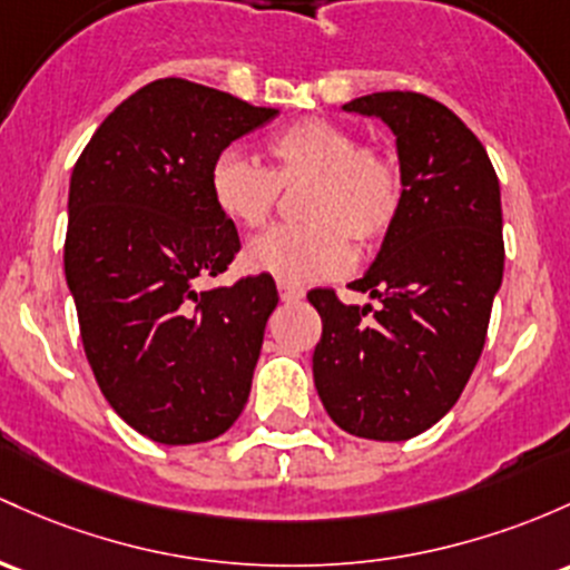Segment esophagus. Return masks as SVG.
Wrapping results in <instances>:
<instances>
[{"mask_svg": "<svg viewBox=\"0 0 570 570\" xmlns=\"http://www.w3.org/2000/svg\"><path fill=\"white\" fill-rule=\"evenodd\" d=\"M278 295L284 303H297V299L305 297V292L299 286L289 284V281H278Z\"/></svg>", "mask_w": 570, "mask_h": 570, "instance_id": "esophagus-1", "label": "esophagus"}]
</instances>
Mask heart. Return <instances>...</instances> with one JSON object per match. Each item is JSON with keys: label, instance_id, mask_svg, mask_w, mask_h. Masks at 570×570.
I'll list each match as a JSON object with an SVG mask.
<instances>
[{"label": "heart", "instance_id": "heart-1", "mask_svg": "<svg viewBox=\"0 0 570 570\" xmlns=\"http://www.w3.org/2000/svg\"><path fill=\"white\" fill-rule=\"evenodd\" d=\"M271 170L237 148L216 154L208 189L216 210L237 227H259L281 186L305 184L303 224H278L248 240L246 271L289 284L335 278L352 265L354 237L371 246L390 233L403 205L397 161L381 148L360 146L352 129L327 118H305L267 142Z\"/></svg>", "mask_w": 570, "mask_h": 570}]
</instances>
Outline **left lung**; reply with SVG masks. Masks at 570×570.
Masks as SVG:
<instances>
[{"instance_id":"obj_1","label":"left lung","mask_w":570,"mask_h":570,"mask_svg":"<svg viewBox=\"0 0 570 570\" xmlns=\"http://www.w3.org/2000/svg\"><path fill=\"white\" fill-rule=\"evenodd\" d=\"M343 110L392 129L403 205L352 284L379 308L308 295L322 316L314 384L341 430L405 441L452 411L484 348L503 281L500 184L479 137L424 94H367Z\"/></svg>"}]
</instances>
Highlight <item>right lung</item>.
Wrapping results in <instances>:
<instances>
[{
	"instance_id": "add662e5",
	"label": "right lung",
	"mask_w": 570,
	"mask_h": 570,
	"mask_svg": "<svg viewBox=\"0 0 570 570\" xmlns=\"http://www.w3.org/2000/svg\"><path fill=\"white\" fill-rule=\"evenodd\" d=\"M278 108L161 78L124 99L80 154L67 203L65 275L99 390L137 433L167 446L214 441L252 392L271 275L199 292L240 252L216 210V154Z\"/></svg>"
}]
</instances>
